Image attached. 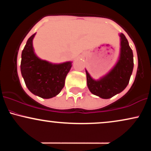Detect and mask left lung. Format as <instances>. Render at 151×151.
Masks as SVG:
<instances>
[{"mask_svg":"<svg viewBox=\"0 0 151 151\" xmlns=\"http://www.w3.org/2000/svg\"><path fill=\"white\" fill-rule=\"evenodd\" d=\"M120 36L119 60L106 74L94 79L86 70V82L89 91L102 99H110L124 91L129 84L133 69V55L127 39L123 33Z\"/></svg>","mask_w":151,"mask_h":151,"instance_id":"1","label":"left lung"}]
</instances>
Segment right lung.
I'll return each instance as SVG.
<instances>
[{
  "label": "right lung",
  "mask_w": 151,
  "mask_h": 151,
  "mask_svg": "<svg viewBox=\"0 0 151 151\" xmlns=\"http://www.w3.org/2000/svg\"><path fill=\"white\" fill-rule=\"evenodd\" d=\"M35 35L27 40L22 50L20 71L30 92L41 98L50 99L57 96L63 89L72 62L53 64L38 58L32 45Z\"/></svg>",
  "instance_id": "obj_1"
}]
</instances>
